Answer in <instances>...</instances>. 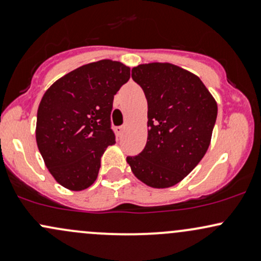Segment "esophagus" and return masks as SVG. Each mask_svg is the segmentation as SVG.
I'll return each instance as SVG.
<instances>
[{
	"mask_svg": "<svg viewBox=\"0 0 261 261\" xmlns=\"http://www.w3.org/2000/svg\"><path fill=\"white\" fill-rule=\"evenodd\" d=\"M115 131L119 136H122V134H124V131H125V126H116Z\"/></svg>",
	"mask_w": 261,
	"mask_h": 261,
	"instance_id": "34e87169",
	"label": "esophagus"
}]
</instances>
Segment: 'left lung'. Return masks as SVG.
<instances>
[{"instance_id": "8db88e82", "label": "left lung", "mask_w": 261, "mask_h": 261, "mask_svg": "<svg viewBox=\"0 0 261 261\" xmlns=\"http://www.w3.org/2000/svg\"><path fill=\"white\" fill-rule=\"evenodd\" d=\"M131 77L147 99L148 136L143 151L126 161L135 176L148 187H173L207 151L216 100L199 77L172 64L139 65Z\"/></svg>"}]
</instances>
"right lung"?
I'll return each instance as SVG.
<instances>
[{"label":"right lung","mask_w":261,"mask_h":261,"mask_svg":"<svg viewBox=\"0 0 261 261\" xmlns=\"http://www.w3.org/2000/svg\"><path fill=\"white\" fill-rule=\"evenodd\" d=\"M130 80V67L100 60L71 71L45 92L37 115V145L62 187L80 191L97 179L100 158L115 143L114 95Z\"/></svg>","instance_id":"add662e5"}]
</instances>
